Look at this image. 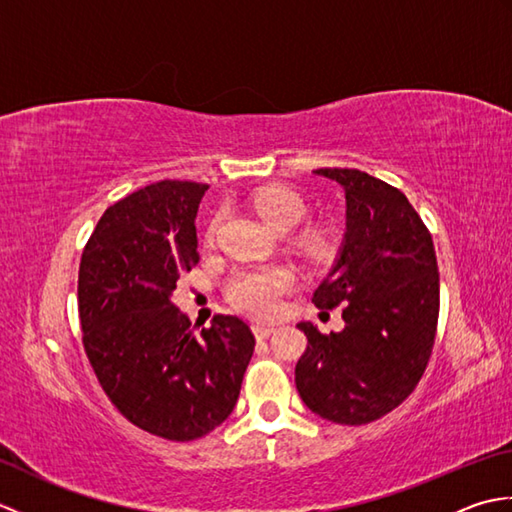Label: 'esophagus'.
Wrapping results in <instances>:
<instances>
[{"instance_id": "34e87169", "label": "esophagus", "mask_w": 512, "mask_h": 512, "mask_svg": "<svg viewBox=\"0 0 512 512\" xmlns=\"http://www.w3.org/2000/svg\"><path fill=\"white\" fill-rule=\"evenodd\" d=\"M253 332H255L257 339H268V336L275 332V328H273V325H262V323H255V325H253Z\"/></svg>"}]
</instances>
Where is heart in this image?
I'll return each instance as SVG.
<instances>
[{
  "mask_svg": "<svg viewBox=\"0 0 512 512\" xmlns=\"http://www.w3.org/2000/svg\"><path fill=\"white\" fill-rule=\"evenodd\" d=\"M250 204L275 231L295 228L308 211L306 200L295 189L284 187V184H268V187L257 189L250 195ZM215 228L217 220L206 228V244H211L215 239ZM301 246L312 262H328L334 253L332 239L323 231H310L303 235ZM292 281H295V277L286 266H244L228 277L226 297L237 310L250 314V317L268 319L277 314L281 297L290 290Z\"/></svg>",
  "mask_w": 512,
  "mask_h": 512,
  "instance_id": "heart-1",
  "label": "heart"
}]
</instances>
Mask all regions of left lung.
<instances>
[{"instance_id":"left-lung-1","label":"left lung","mask_w":512,"mask_h":512,"mask_svg":"<svg viewBox=\"0 0 512 512\" xmlns=\"http://www.w3.org/2000/svg\"><path fill=\"white\" fill-rule=\"evenodd\" d=\"M345 191L347 231L314 306H343L345 328L299 323L308 347L295 367L301 400L336 424H367L409 398L436 343V248L405 193L358 169H317Z\"/></svg>"}]
</instances>
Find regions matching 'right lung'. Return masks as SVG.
<instances>
[{
  "label": "right lung",
  "instance_id": "1",
  "mask_svg": "<svg viewBox=\"0 0 512 512\" xmlns=\"http://www.w3.org/2000/svg\"><path fill=\"white\" fill-rule=\"evenodd\" d=\"M209 184L160 180L107 209L79 266L83 347L103 391L138 429L198 440L231 416L255 336L233 314L195 332L171 303L198 264L195 213Z\"/></svg>",
  "mask_w": 512,
  "mask_h": 512
}]
</instances>
